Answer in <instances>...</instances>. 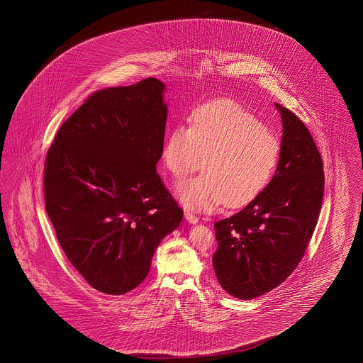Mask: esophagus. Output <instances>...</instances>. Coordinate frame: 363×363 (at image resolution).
Listing matches in <instances>:
<instances>
[{
	"mask_svg": "<svg viewBox=\"0 0 363 363\" xmlns=\"http://www.w3.org/2000/svg\"><path fill=\"white\" fill-rule=\"evenodd\" d=\"M185 218L186 220L189 221V223H191V224H195V223H198V218H196L194 213H191L190 210H186Z\"/></svg>",
	"mask_w": 363,
	"mask_h": 363,
	"instance_id": "obj_1",
	"label": "esophagus"
}]
</instances>
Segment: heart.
Wrapping results in <instances>:
<instances>
[{
  "instance_id": "obj_1",
  "label": "heart",
  "mask_w": 363,
  "mask_h": 363,
  "mask_svg": "<svg viewBox=\"0 0 363 363\" xmlns=\"http://www.w3.org/2000/svg\"><path fill=\"white\" fill-rule=\"evenodd\" d=\"M281 140L252 111L230 99L198 107L190 124L174 125L162 148V162L173 177L184 178L202 167L204 173L178 184L187 208L210 213L225 203H250L279 165Z\"/></svg>"
}]
</instances>
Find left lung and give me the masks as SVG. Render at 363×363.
Segmentation results:
<instances>
[{"mask_svg": "<svg viewBox=\"0 0 363 363\" xmlns=\"http://www.w3.org/2000/svg\"><path fill=\"white\" fill-rule=\"evenodd\" d=\"M282 116V153L262 193L230 218L216 221L213 270L225 291L250 301L272 291L304 256L324 195L323 160L306 124Z\"/></svg>", "mask_w": 363, "mask_h": 363, "instance_id": "obj_1", "label": "left lung"}]
</instances>
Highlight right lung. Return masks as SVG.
<instances>
[{
    "label": "right lung",
    "mask_w": 363,
    "mask_h": 363,
    "mask_svg": "<svg viewBox=\"0 0 363 363\" xmlns=\"http://www.w3.org/2000/svg\"><path fill=\"white\" fill-rule=\"evenodd\" d=\"M153 77L101 89L59 128L45 164V211L65 256L108 295L138 287L156 247L182 220L162 184L168 108Z\"/></svg>",
    "instance_id": "right-lung-1"
}]
</instances>
